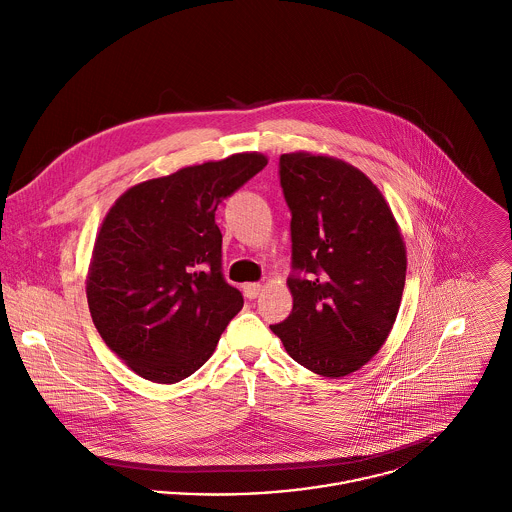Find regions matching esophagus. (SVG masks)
I'll list each match as a JSON object with an SVG mask.
<instances>
[{"instance_id": "1", "label": "esophagus", "mask_w": 512, "mask_h": 512, "mask_svg": "<svg viewBox=\"0 0 512 512\" xmlns=\"http://www.w3.org/2000/svg\"><path fill=\"white\" fill-rule=\"evenodd\" d=\"M244 296L248 298V300H254L258 294H260V290H262V284H258V282H248V284H244Z\"/></svg>"}]
</instances>
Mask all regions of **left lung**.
<instances>
[{"mask_svg":"<svg viewBox=\"0 0 512 512\" xmlns=\"http://www.w3.org/2000/svg\"><path fill=\"white\" fill-rule=\"evenodd\" d=\"M290 208L292 312L272 324L304 368L338 378L384 344L404 290L406 250L380 190L354 166L306 152L282 154Z\"/></svg>","mask_w":512,"mask_h":512,"instance_id":"obj_1","label":"left lung"}]
</instances>
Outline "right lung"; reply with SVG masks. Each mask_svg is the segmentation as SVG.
<instances>
[{"label":"right lung","mask_w":512,"mask_h":512,"mask_svg":"<svg viewBox=\"0 0 512 512\" xmlns=\"http://www.w3.org/2000/svg\"><path fill=\"white\" fill-rule=\"evenodd\" d=\"M266 164L252 152L188 166L130 188L104 218L88 304L108 348L142 378L194 374L242 310L222 272L216 208Z\"/></svg>","instance_id":"right-lung-1"}]
</instances>
